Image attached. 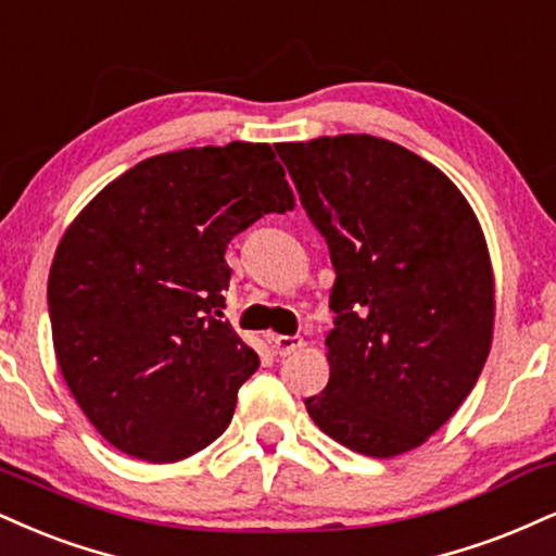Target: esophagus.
Here are the masks:
<instances>
[{
  "instance_id": "esophagus-1",
  "label": "esophagus",
  "mask_w": 556,
  "mask_h": 556,
  "mask_svg": "<svg viewBox=\"0 0 556 556\" xmlns=\"http://www.w3.org/2000/svg\"><path fill=\"white\" fill-rule=\"evenodd\" d=\"M303 346H305V342L300 337H282V333H279V337H274V350H277L279 357H290V354L300 352Z\"/></svg>"
}]
</instances>
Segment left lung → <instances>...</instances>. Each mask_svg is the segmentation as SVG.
<instances>
[{
    "label": "left lung",
    "mask_w": 556,
    "mask_h": 556,
    "mask_svg": "<svg viewBox=\"0 0 556 556\" xmlns=\"http://www.w3.org/2000/svg\"><path fill=\"white\" fill-rule=\"evenodd\" d=\"M277 152L337 271L329 383L307 414L354 453H409L456 414L490 357L484 230L458 186L396 142L337 134Z\"/></svg>",
    "instance_id": "8db88e82"
}]
</instances>
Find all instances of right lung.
Returning <instances> with one entry per match:
<instances>
[{
	"mask_svg": "<svg viewBox=\"0 0 556 556\" xmlns=\"http://www.w3.org/2000/svg\"><path fill=\"white\" fill-rule=\"evenodd\" d=\"M287 210L271 147L230 142L147 157L72 219L49 274L53 352L113 447L176 464L227 430L258 354L223 320L225 251Z\"/></svg>",
	"mask_w": 556,
	"mask_h": 556,
	"instance_id": "right-lung-1",
	"label": "right lung"
}]
</instances>
